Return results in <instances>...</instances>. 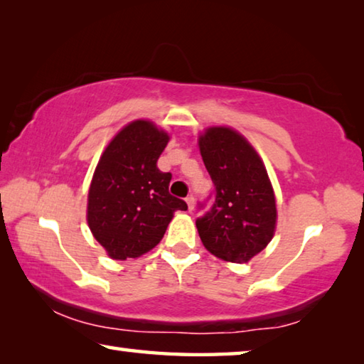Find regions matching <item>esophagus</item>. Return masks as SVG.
Masks as SVG:
<instances>
[{"label":"esophagus","mask_w":364,"mask_h":364,"mask_svg":"<svg viewBox=\"0 0 364 364\" xmlns=\"http://www.w3.org/2000/svg\"><path fill=\"white\" fill-rule=\"evenodd\" d=\"M186 204H188L189 212L193 210V208H194V197H193V196H188V197H186Z\"/></svg>","instance_id":"obj_1"}]
</instances>
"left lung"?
<instances>
[{"mask_svg": "<svg viewBox=\"0 0 364 364\" xmlns=\"http://www.w3.org/2000/svg\"><path fill=\"white\" fill-rule=\"evenodd\" d=\"M213 194L196 220L205 249L221 260L247 263L267 247L276 228V199L267 168L254 147L232 128L212 127L199 138Z\"/></svg>", "mask_w": 364, "mask_h": 364, "instance_id": "8db88e82", "label": "left lung"}]
</instances>
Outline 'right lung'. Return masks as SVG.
<instances>
[{"mask_svg": "<svg viewBox=\"0 0 364 364\" xmlns=\"http://www.w3.org/2000/svg\"><path fill=\"white\" fill-rule=\"evenodd\" d=\"M170 136L147 120L115 134L100 159L88 193L90 230L110 258L127 260L162 241L176 210L186 202L168 193L171 173L157 168Z\"/></svg>", "mask_w": 364, "mask_h": 364, "instance_id": "add662e5", "label": "right lung"}]
</instances>
